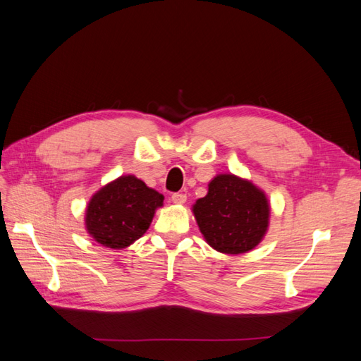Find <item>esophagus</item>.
Returning <instances> with one entry per match:
<instances>
[{
    "instance_id": "34e87169",
    "label": "esophagus",
    "mask_w": 361,
    "mask_h": 361,
    "mask_svg": "<svg viewBox=\"0 0 361 361\" xmlns=\"http://www.w3.org/2000/svg\"><path fill=\"white\" fill-rule=\"evenodd\" d=\"M171 202L176 203V204H183L185 202H187V195L180 194V192H174V194L171 195Z\"/></svg>"
}]
</instances>
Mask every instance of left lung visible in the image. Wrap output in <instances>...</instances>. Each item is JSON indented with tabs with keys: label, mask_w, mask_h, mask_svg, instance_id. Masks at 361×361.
Instances as JSON below:
<instances>
[{
	"label": "left lung",
	"mask_w": 361,
	"mask_h": 361,
	"mask_svg": "<svg viewBox=\"0 0 361 361\" xmlns=\"http://www.w3.org/2000/svg\"><path fill=\"white\" fill-rule=\"evenodd\" d=\"M192 206L206 243L224 255H243L265 236L269 203L265 192L235 174H216Z\"/></svg>",
	"instance_id": "1"
}]
</instances>
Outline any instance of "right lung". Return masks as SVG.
<instances>
[{
  "mask_svg": "<svg viewBox=\"0 0 361 361\" xmlns=\"http://www.w3.org/2000/svg\"><path fill=\"white\" fill-rule=\"evenodd\" d=\"M164 195L133 174L106 183L89 202L85 228L96 243L126 248L143 236L162 206Z\"/></svg>",
  "mask_w": 361,
  "mask_h": 361,
  "instance_id": "obj_1",
  "label": "right lung"
}]
</instances>
